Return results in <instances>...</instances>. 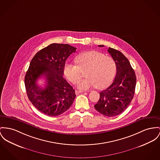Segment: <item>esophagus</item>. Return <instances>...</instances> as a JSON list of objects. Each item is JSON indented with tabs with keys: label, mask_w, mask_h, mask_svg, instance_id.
Returning <instances> with one entry per match:
<instances>
[{
	"label": "esophagus",
	"mask_w": 160,
	"mask_h": 160,
	"mask_svg": "<svg viewBox=\"0 0 160 160\" xmlns=\"http://www.w3.org/2000/svg\"><path fill=\"white\" fill-rule=\"evenodd\" d=\"M83 92H84V91H82V90H75V93H76V95H78L79 93H83Z\"/></svg>",
	"instance_id": "esophagus-1"
}]
</instances>
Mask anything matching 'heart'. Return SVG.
Wrapping results in <instances>:
<instances>
[{
    "mask_svg": "<svg viewBox=\"0 0 160 160\" xmlns=\"http://www.w3.org/2000/svg\"><path fill=\"white\" fill-rule=\"evenodd\" d=\"M78 65L72 63L65 64L64 73L67 79L76 84L81 79V72L85 71L86 78L78 83L80 89L86 90L96 87L102 89L110 85L117 72V64L113 58L105 56L97 51H89L75 58Z\"/></svg>",
    "mask_w": 160,
    "mask_h": 160,
    "instance_id": "obj_1",
    "label": "heart"
}]
</instances>
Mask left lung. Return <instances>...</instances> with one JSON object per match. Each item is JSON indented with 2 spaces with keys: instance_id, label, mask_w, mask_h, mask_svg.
Instances as JSON below:
<instances>
[{
  "instance_id": "left-lung-1",
  "label": "left lung",
  "mask_w": 160,
  "mask_h": 160,
  "mask_svg": "<svg viewBox=\"0 0 160 160\" xmlns=\"http://www.w3.org/2000/svg\"><path fill=\"white\" fill-rule=\"evenodd\" d=\"M107 51L116 62L117 75L113 83L99 93V99L94 107L102 115L113 117L122 113L130 104L135 94L137 78L129 61L123 54L110 47Z\"/></svg>"
}]
</instances>
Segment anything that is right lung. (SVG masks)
<instances>
[{"instance_id": "1", "label": "right lung", "mask_w": 160, "mask_h": 160, "mask_svg": "<svg viewBox=\"0 0 160 160\" xmlns=\"http://www.w3.org/2000/svg\"><path fill=\"white\" fill-rule=\"evenodd\" d=\"M68 44L52 43L32 58L25 76L27 94L39 111L56 117L67 111L75 99V90L63 77L65 61L76 52ZM43 76L47 84L44 88L37 84Z\"/></svg>"}]
</instances>
